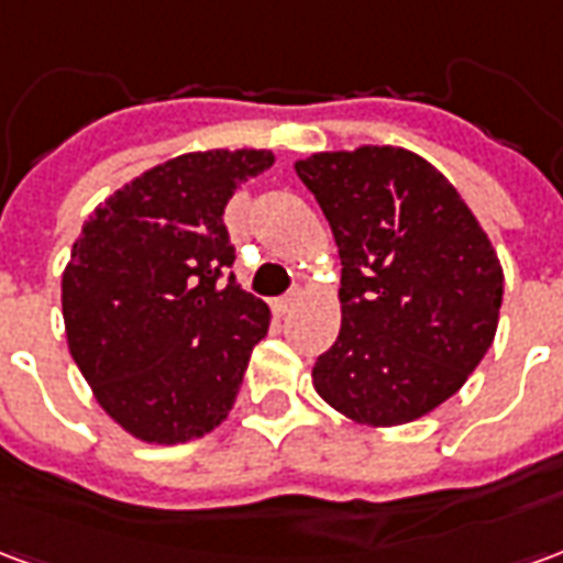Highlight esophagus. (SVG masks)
<instances>
[{
    "label": "esophagus",
    "mask_w": 563,
    "mask_h": 563,
    "mask_svg": "<svg viewBox=\"0 0 563 563\" xmlns=\"http://www.w3.org/2000/svg\"><path fill=\"white\" fill-rule=\"evenodd\" d=\"M295 301H298V292H289V295H283V298H274V301H271V307H274L277 313H286V310H289Z\"/></svg>",
    "instance_id": "obj_1"
}]
</instances>
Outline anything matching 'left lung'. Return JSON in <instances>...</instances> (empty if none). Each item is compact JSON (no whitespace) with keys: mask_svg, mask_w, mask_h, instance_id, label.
I'll return each mask as SVG.
<instances>
[{"mask_svg":"<svg viewBox=\"0 0 563 563\" xmlns=\"http://www.w3.org/2000/svg\"><path fill=\"white\" fill-rule=\"evenodd\" d=\"M341 253V334L313 389L371 428L452 398L495 341L504 268L459 189L404 147L295 162Z\"/></svg>","mask_w":563,"mask_h":563,"instance_id":"left-lung-1","label":"left lung"}]
</instances>
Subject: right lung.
Wrapping results in <instances>:
<instances>
[{
    "label": "right lung",
    "instance_id": "obj_1",
    "mask_svg": "<svg viewBox=\"0 0 563 563\" xmlns=\"http://www.w3.org/2000/svg\"><path fill=\"white\" fill-rule=\"evenodd\" d=\"M271 150H205L150 168L92 210L63 271L68 353L96 401L147 443L229 416L271 310L244 292L222 210Z\"/></svg>",
    "mask_w": 563,
    "mask_h": 563
}]
</instances>
